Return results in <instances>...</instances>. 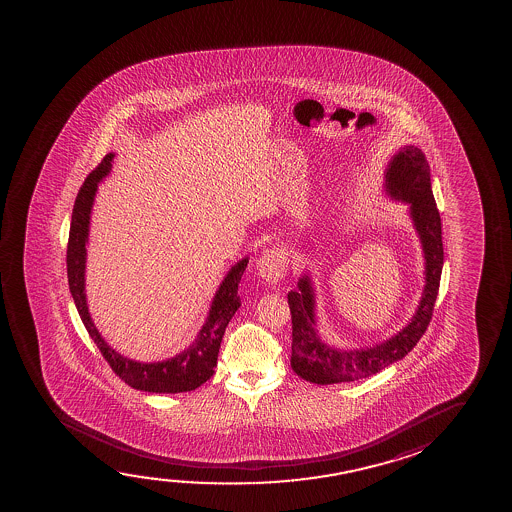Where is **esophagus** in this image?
Masks as SVG:
<instances>
[{"label":"esophagus","mask_w":512,"mask_h":512,"mask_svg":"<svg viewBox=\"0 0 512 512\" xmlns=\"http://www.w3.org/2000/svg\"><path fill=\"white\" fill-rule=\"evenodd\" d=\"M288 260L285 252H281L278 248L266 250L262 253V257L257 260V273L262 280L267 283H278L285 278L287 274Z\"/></svg>","instance_id":"obj_1"}]
</instances>
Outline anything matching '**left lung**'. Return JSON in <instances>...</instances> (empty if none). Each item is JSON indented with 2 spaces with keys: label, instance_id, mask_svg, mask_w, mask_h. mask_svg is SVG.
<instances>
[{
  "label": "left lung",
  "instance_id": "obj_1",
  "mask_svg": "<svg viewBox=\"0 0 512 512\" xmlns=\"http://www.w3.org/2000/svg\"><path fill=\"white\" fill-rule=\"evenodd\" d=\"M386 196L409 204V217L420 236L425 257V287L411 322L383 343L360 350H339L325 343L316 329L315 288L304 274L297 288L288 292L292 313V358L297 376L316 385L350 383L367 378L406 357L425 334L432 320L441 283L444 248L441 215L430 183V166L420 148H400L385 171Z\"/></svg>",
  "mask_w": 512,
  "mask_h": 512
}]
</instances>
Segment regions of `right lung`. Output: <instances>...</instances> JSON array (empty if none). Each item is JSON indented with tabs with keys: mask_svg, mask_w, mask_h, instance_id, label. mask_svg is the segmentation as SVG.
<instances>
[{
	"mask_svg": "<svg viewBox=\"0 0 512 512\" xmlns=\"http://www.w3.org/2000/svg\"><path fill=\"white\" fill-rule=\"evenodd\" d=\"M113 157L115 154H106L98 168L87 176L84 185L80 187L73 213H71L66 264H68V283H70L73 301L89 336L94 339V343L112 367L113 372L124 383L141 392L180 393L196 390L197 386L203 385L213 376L225 327L229 325L232 316L241 306L238 287L241 276L248 266V257L234 264L224 281L220 283L203 329L199 330L196 341L190 344L187 350L162 362H138L113 350L92 322L91 313L87 308V297H85V260H87L85 246L89 241L92 204L98 192L99 182L112 171Z\"/></svg>",
	"mask_w": 512,
	"mask_h": 512,
	"instance_id": "right-lung-1",
	"label": "right lung"
}]
</instances>
